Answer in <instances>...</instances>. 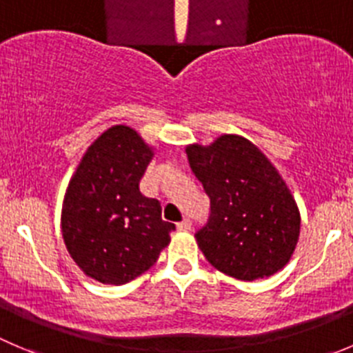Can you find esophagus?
Segmentation results:
<instances>
[{
	"instance_id": "esophagus-1",
	"label": "esophagus",
	"mask_w": 353,
	"mask_h": 353,
	"mask_svg": "<svg viewBox=\"0 0 353 353\" xmlns=\"http://www.w3.org/2000/svg\"><path fill=\"white\" fill-rule=\"evenodd\" d=\"M190 220L189 218H183L182 221H179V223H176V229L179 230H182V232H187V230H190Z\"/></svg>"
}]
</instances>
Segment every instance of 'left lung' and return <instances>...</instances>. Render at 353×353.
I'll return each instance as SVG.
<instances>
[{
	"mask_svg": "<svg viewBox=\"0 0 353 353\" xmlns=\"http://www.w3.org/2000/svg\"><path fill=\"white\" fill-rule=\"evenodd\" d=\"M187 157L210 197V218L196 232L206 260L239 281L281 270L296 248L300 211L274 164L237 135L189 145Z\"/></svg>",
	"mask_w": 353,
	"mask_h": 353,
	"instance_id": "8db88e82",
	"label": "left lung"
}]
</instances>
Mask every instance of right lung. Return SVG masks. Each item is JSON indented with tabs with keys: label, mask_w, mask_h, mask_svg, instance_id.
Wrapping results in <instances>:
<instances>
[{
	"label": "right lung",
	"mask_w": 353,
	"mask_h": 353,
	"mask_svg": "<svg viewBox=\"0 0 353 353\" xmlns=\"http://www.w3.org/2000/svg\"><path fill=\"white\" fill-rule=\"evenodd\" d=\"M152 156L135 130L117 124L88 147L67 187L63 243L79 268L99 283H130L170 244L174 223L161 218L159 201L140 192Z\"/></svg>",
	"instance_id": "1"
}]
</instances>
